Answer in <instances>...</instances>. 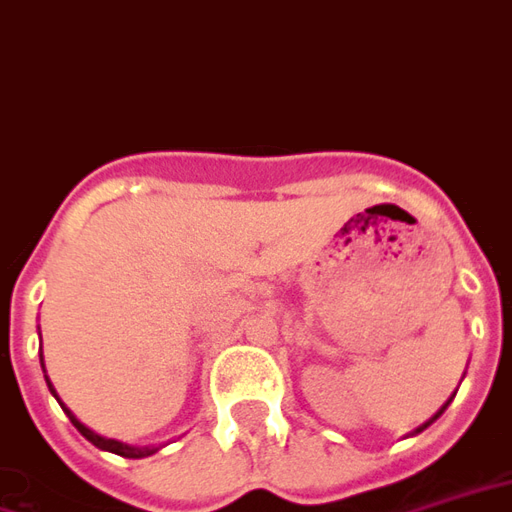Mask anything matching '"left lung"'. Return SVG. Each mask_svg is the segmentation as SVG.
I'll list each match as a JSON object with an SVG mask.
<instances>
[{"label": "left lung", "instance_id": "obj_1", "mask_svg": "<svg viewBox=\"0 0 512 512\" xmlns=\"http://www.w3.org/2000/svg\"><path fill=\"white\" fill-rule=\"evenodd\" d=\"M447 404H450V401H447ZM447 404H445V406H442V409H439V412H436V414H434V417H431V420H428V423H423V425H420V428H414V434H420V431H425V428H428V425L434 423L436 417H439V414L445 412V409H447Z\"/></svg>", "mask_w": 512, "mask_h": 512}]
</instances>
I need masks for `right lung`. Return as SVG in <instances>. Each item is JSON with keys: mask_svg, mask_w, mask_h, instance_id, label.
Masks as SVG:
<instances>
[{"mask_svg": "<svg viewBox=\"0 0 512 512\" xmlns=\"http://www.w3.org/2000/svg\"><path fill=\"white\" fill-rule=\"evenodd\" d=\"M40 357H43V354H40ZM43 374H46V365H43ZM46 382H48V390H51V395H54V398H57V401H59V406H62V412H65L67 417H70V423L76 425L78 431H81V436H87L89 442H92V445H95V447H100V450H108V453H117V455H122V458H147V455L158 453V450H160V447H136V445H128V442H119V439H108V436L95 434L92 428H87V425L78 420L76 414L70 412V409H67V406L62 404V398H59V395H57V390H54V384H51V379H48V376H46Z\"/></svg>", "mask_w": 512, "mask_h": 512, "instance_id": "add662e5", "label": "right lung"}]
</instances>
